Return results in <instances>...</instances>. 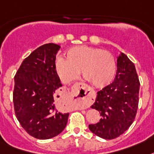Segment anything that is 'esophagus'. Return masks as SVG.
I'll return each mask as SVG.
<instances>
[{
	"label": "esophagus",
	"instance_id": "34e87169",
	"mask_svg": "<svg viewBox=\"0 0 154 154\" xmlns=\"http://www.w3.org/2000/svg\"><path fill=\"white\" fill-rule=\"evenodd\" d=\"M73 95L76 101L79 103L80 109H86L89 107L93 101V95L86 86L82 82L77 83L74 86Z\"/></svg>",
	"mask_w": 154,
	"mask_h": 154
}]
</instances>
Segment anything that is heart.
Masks as SVG:
<instances>
[{
	"label": "heart",
	"mask_w": 154,
	"mask_h": 154,
	"mask_svg": "<svg viewBox=\"0 0 154 154\" xmlns=\"http://www.w3.org/2000/svg\"><path fill=\"white\" fill-rule=\"evenodd\" d=\"M67 60L59 57L56 61V70L64 83L79 78L80 71L83 78L96 88H103L113 79L116 65L113 56L98 48L78 45L66 53Z\"/></svg>",
	"instance_id": "b5f03b06"
}]
</instances>
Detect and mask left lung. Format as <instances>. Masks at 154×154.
Here are the masks:
<instances>
[{"instance_id": "1", "label": "left lung", "mask_w": 154, "mask_h": 154, "mask_svg": "<svg viewBox=\"0 0 154 154\" xmlns=\"http://www.w3.org/2000/svg\"><path fill=\"white\" fill-rule=\"evenodd\" d=\"M140 82L134 64L124 53L117 57V70L113 82L98 91L94 105L101 120L90 124L97 136L113 139L128 130L134 121L138 105Z\"/></svg>"}]
</instances>
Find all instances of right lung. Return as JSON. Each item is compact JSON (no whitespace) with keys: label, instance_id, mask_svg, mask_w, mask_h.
Masks as SVG:
<instances>
[{"label":"right lung","instance_id":"1","mask_svg":"<svg viewBox=\"0 0 154 154\" xmlns=\"http://www.w3.org/2000/svg\"><path fill=\"white\" fill-rule=\"evenodd\" d=\"M60 48L54 43L38 47L24 59L14 78L16 118L24 130L38 139L57 136L68 123L69 113L60 112L55 101L62 86L55 63Z\"/></svg>","mask_w":154,"mask_h":154}]
</instances>
